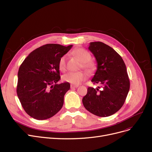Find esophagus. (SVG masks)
Returning a JSON list of instances; mask_svg holds the SVG:
<instances>
[{
	"label": "esophagus",
	"instance_id": "34e87169",
	"mask_svg": "<svg viewBox=\"0 0 152 152\" xmlns=\"http://www.w3.org/2000/svg\"><path fill=\"white\" fill-rule=\"evenodd\" d=\"M78 87V86H74V85H71V89H73V88H76Z\"/></svg>",
	"mask_w": 152,
	"mask_h": 152
}]
</instances>
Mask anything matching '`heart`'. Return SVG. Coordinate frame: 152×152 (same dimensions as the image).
<instances>
[{
  "label": "heart",
  "instance_id": "b5f03b06",
  "mask_svg": "<svg viewBox=\"0 0 152 152\" xmlns=\"http://www.w3.org/2000/svg\"><path fill=\"white\" fill-rule=\"evenodd\" d=\"M72 54L77 57L81 62V67L88 72L94 69V64L90 61L91 56L89 52L83 48H78L72 51ZM66 56L63 55L59 61V68L64 71L66 68ZM86 79V75L82 71L69 72L63 76V80L73 85H78Z\"/></svg>",
  "mask_w": 152,
  "mask_h": 152
}]
</instances>
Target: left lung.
I'll list each match as a JSON object with an SVG mask.
<instances>
[{
    "label": "left lung",
    "instance_id": "1",
    "mask_svg": "<svg viewBox=\"0 0 152 152\" xmlns=\"http://www.w3.org/2000/svg\"><path fill=\"white\" fill-rule=\"evenodd\" d=\"M88 49L96 58L97 70L91 81L101 85L89 87L83 98L84 107L99 117H108L119 110L126 99L130 81L126 66L122 57L107 45L91 42Z\"/></svg>",
    "mask_w": 152,
    "mask_h": 152
}]
</instances>
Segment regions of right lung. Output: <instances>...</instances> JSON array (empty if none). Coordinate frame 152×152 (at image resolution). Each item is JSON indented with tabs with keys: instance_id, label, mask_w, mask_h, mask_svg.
<instances>
[{
	"instance_id": "right-lung-1",
	"label": "right lung",
	"mask_w": 152,
	"mask_h": 152,
	"mask_svg": "<svg viewBox=\"0 0 152 152\" xmlns=\"http://www.w3.org/2000/svg\"><path fill=\"white\" fill-rule=\"evenodd\" d=\"M72 45L47 44L25 59L18 72L17 93L23 109L37 120L49 118L62 108L70 84L60 80L59 61Z\"/></svg>"
}]
</instances>
